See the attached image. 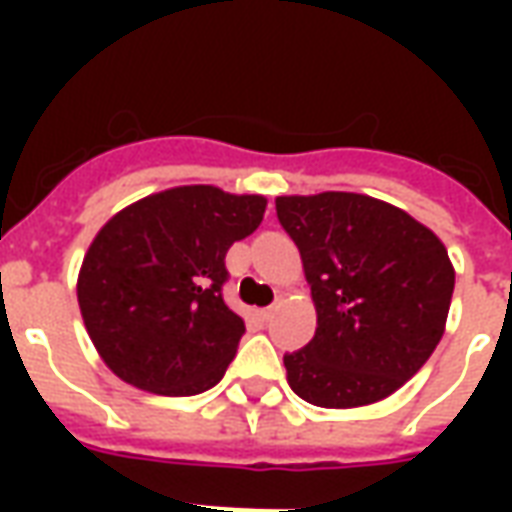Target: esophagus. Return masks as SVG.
I'll return each mask as SVG.
<instances>
[{
    "mask_svg": "<svg viewBox=\"0 0 512 512\" xmlns=\"http://www.w3.org/2000/svg\"><path fill=\"white\" fill-rule=\"evenodd\" d=\"M274 312H277V304H271V307H266V310H260V318H263V321H268Z\"/></svg>",
    "mask_w": 512,
    "mask_h": 512,
    "instance_id": "obj_1",
    "label": "esophagus"
}]
</instances>
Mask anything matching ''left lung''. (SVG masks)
Masks as SVG:
<instances>
[{"label":"left lung","instance_id":"obj_1","mask_svg":"<svg viewBox=\"0 0 512 512\" xmlns=\"http://www.w3.org/2000/svg\"><path fill=\"white\" fill-rule=\"evenodd\" d=\"M299 246L318 329L285 356L290 389L321 408L384 400L436 351L455 268L441 238L414 216L367 194L277 197Z\"/></svg>","mask_w":512,"mask_h":512}]
</instances>
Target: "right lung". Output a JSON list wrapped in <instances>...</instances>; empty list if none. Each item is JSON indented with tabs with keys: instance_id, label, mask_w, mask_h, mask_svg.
<instances>
[{
	"instance_id": "add662e5",
	"label": "right lung",
	"mask_w": 512,
	"mask_h": 512,
	"mask_svg": "<svg viewBox=\"0 0 512 512\" xmlns=\"http://www.w3.org/2000/svg\"><path fill=\"white\" fill-rule=\"evenodd\" d=\"M263 213L260 194L175 186L131 202L98 230L76 296L117 378L167 397L222 381L246 332L222 299L224 255L255 233Z\"/></svg>"
}]
</instances>
